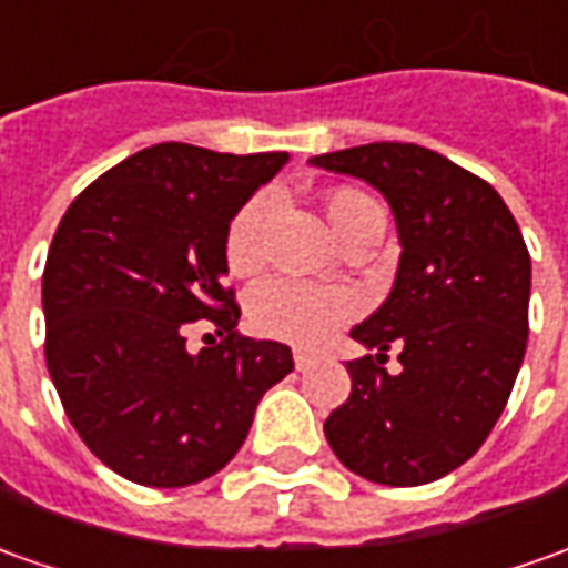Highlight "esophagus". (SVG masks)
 Returning a JSON list of instances; mask_svg holds the SVG:
<instances>
[{"mask_svg": "<svg viewBox=\"0 0 568 568\" xmlns=\"http://www.w3.org/2000/svg\"><path fill=\"white\" fill-rule=\"evenodd\" d=\"M314 364H316V354H311V351H295V366H298L301 373H304V369H311Z\"/></svg>", "mask_w": 568, "mask_h": 568, "instance_id": "esophagus-1", "label": "esophagus"}]
</instances>
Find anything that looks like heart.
Segmentation results:
<instances>
[{
	"instance_id": "1",
	"label": "heart",
	"mask_w": 568,
	"mask_h": 568,
	"mask_svg": "<svg viewBox=\"0 0 568 568\" xmlns=\"http://www.w3.org/2000/svg\"><path fill=\"white\" fill-rule=\"evenodd\" d=\"M366 204H376L369 195L357 189H342L329 199V220L335 233L354 217ZM276 207V192H254L248 202L235 211V217L226 226V264L233 273L245 276L264 264V230ZM357 311V298L345 288H316V285L298 283L273 276L254 285L248 295V320L257 333L270 338H283L292 345H316L333 333L338 323H345Z\"/></svg>"
}]
</instances>
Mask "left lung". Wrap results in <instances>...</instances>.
I'll return each mask as SVG.
<instances>
[{"instance_id":"left-lung-1","label":"left lung","mask_w":568,"mask_h":568,"mask_svg":"<svg viewBox=\"0 0 568 568\" xmlns=\"http://www.w3.org/2000/svg\"><path fill=\"white\" fill-rule=\"evenodd\" d=\"M314 168L379 189L395 214V285L351 329V395L323 423L351 473L414 488L454 473L504 414L528 342L531 261L510 207L476 173L414 142L316 154ZM402 348L392 377L384 351Z\"/></svg>"}]
</instances>
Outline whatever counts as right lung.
Instances as JSON below:
<instances>
[{
  "label": "right lung",
  "mask_w": 568,
  "mask_h": 568,
  "mask_svg": "<svg viewBox=\"0 0 568 568\" xmlns=\"http://www.w3.org/2000/svg\"><path fill=\"white\" fill-rule=\"evenodd\" d=\"M288 161L161 142L87 186L61 217L42 270L45 366L92 454L149 488L220 473L257 400L295 364L283 342L235 333L223 285L226 226ZM223 334L185 348L189 322Z\"/></svg>",
  "instance_id": "1"
}]
</instances>
